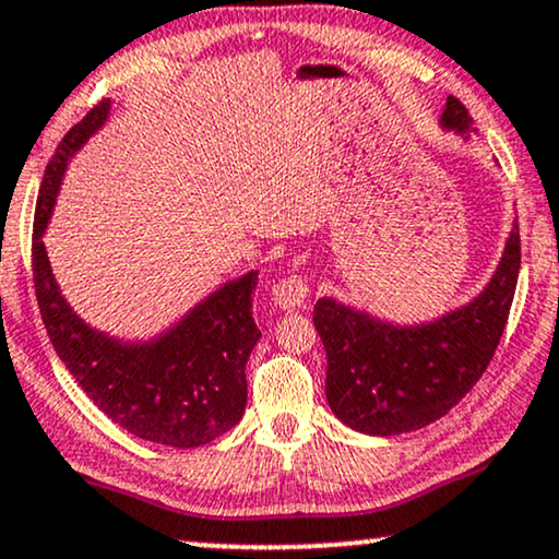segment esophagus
Masks as SVG:
<instances>
[{
	"label": "esophagus",
	"mask_w": 559,
	"mask_h": 559,
	"mask_svg": "<svg viewBox=\"0 0 559 559\" xmlns=\"http://www.w3.org/2000/svg\"><path fill=\"white\" fill-rule=\"evenodd\" d=\"M309 292H312V281L307 275H288V278H281L273 284V301L281 309H296L304 307V301L309 299Z\"/></svg>",
	"instance_id": "obj_1"
}]
</instances>
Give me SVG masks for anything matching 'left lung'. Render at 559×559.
<instances>
[{
	"mask_svg": "<svg viewBox=\"0 0 559 559\" xmlns=\"http://www.w3.org/2000/svg\"><path fill=\"white\" fill-rule=\"evenodd\" d=\"M443 129L472 131V116L449 95ZM521 237L513 224L492 281L467 307L418 328H394L332 299L314 304L328 353L324 392L345 426L369 436L426 428L477 384L503 337L519 284Z\"/></svg>",
	"mask_w": 559,
	"mask_h": 559,
	"instance_id": "8db88e82",
	"label": "left lung"
}]
</instances>
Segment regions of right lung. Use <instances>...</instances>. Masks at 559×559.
<instances>
[{
  "label": "right lung",
  "instance_id": "obj_1",
  "mask_svg": "<svg viewBox=\"0 0 559 559\" xmlns=\"http://www.w3.org/2000/svg\"><path fill=\"white\" fill-rule=\"evenodd\" d=\"M110 100L97 103L46 165L33 218V284L53 350L84 394L112 423L175 449H193L235 428L245 413V364L260 341L252 320L258 273H247L198 304L178 328L152 343L126 345L87 328L56 286L44 231L59 193L67 159L108 118Z\"/></svg>",
  "mask_w": 559,
  "mask_h": 559
}]
</instances>
